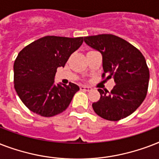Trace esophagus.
Returning <instances> with one entry per match:
<instances>
[{
  "mask_svg": "<svg viewBox=\"0 0 159 159\" xmlns=\"http://www.w3.org/2000/svg\"><path fill=\"white\" fill-rule=\"evenodd\" d=\"M80 89L82 90V91H86V92H89L92 90V88L90 87H87V86H81L80 87Z\"/></svg>",
  "mask_w": 159,
  "mask_h": 159,
  "instance_id": "obj_1",
  "label": "esophagus"
}]
</instances>
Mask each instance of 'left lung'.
Listing matches in <instances>:
<instances>
[{"instance_id":"1","label":"left lung","mask_w":159,"mask_h":159,"mask_svg":"<svg viewBox=\"0 0 159 159\" xmlns=\"http://www.w3.org/2000/svg\"><path fill=\"white\" fill-rule=\"evenodd\" d=\"M84 41L102 54V79L107 75L116 82L111 92L98 89L101 97L92 108L107 120L125 118L137 110L147 95L149 70L145 58L138 48L114 34L87 36Z\"/></svg>"}]
</instances>
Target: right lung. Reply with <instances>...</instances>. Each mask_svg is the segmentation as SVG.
Wrapping results in <instances>:
<instances>
[{"instance_id":"right-lung-1","label":"right lung","mask_w":159,"mask_h":159,"mask_svg":"<svg viewBox=\"0 0 159 159\" xmlns=\"http://www.w3.org/2000/svg\"><path fill=\"white\" fill-rule=\"evenodd\" d=\"M83 37L44 36L25 46L14 63V87L29 110L43 117L62 113L68 107L77 85L55 84L58 67H64Z\"/></svg>"}]
</instances>
